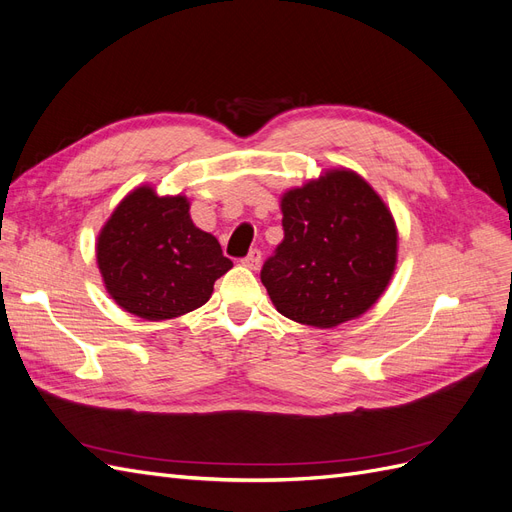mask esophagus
<instances>
[{"label":"esophagus","instance_id":"1","mask_svg":"<svg viewBox=\"0 0 512 512\" xmlns=\"http://www.w3.org/2000/svg\"><path fill=\"white\" fill-rule=\"evenodd\" d=\"M260 260H262L260 252H258V250H252L250 254H247V256L243 258V267H247V269H252V271H256V269L260 267Z\"/></svg>","mask_w":512,"mask_h":512}]
</instances>
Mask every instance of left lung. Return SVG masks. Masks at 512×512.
I'll return each mask as SVG.
<instances>
[{
    "label": "left lung",
    "mask_w": 512,
    "mask_h": 512,
    "mask_svg": "<svg viewBox=\"0 0 512 512\" xmlns=\"http://www.w3.org/2000/svg\"><path fill=\"white\" fill-rule=\"evenodd\" d=\"M284 241L260 271L282 316L316 329L363 316L397 267V226L380 194L333 168L282 194Z\"/></svg>",
    "instance_id": "obj_1"
}]
</instances>
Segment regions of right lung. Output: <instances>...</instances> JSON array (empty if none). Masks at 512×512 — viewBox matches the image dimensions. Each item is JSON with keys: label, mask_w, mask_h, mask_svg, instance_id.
Returning <instances> with one entry per match:
<instances>
[{"label": "right lung", "mask_w": 512, "mask_h": 512, "mask_svg": "<svg viewBox=\"0 0 512 512\" xmlns=\"http://www.w3.org/2000/svg\"><path fill=\"white\" fill-rule=\"evenodd\" d=\"M102 282L126 312L160 322L211 299L232 262L213 235L190 218L183 194L160 196L138 185L111 213L96 241Z\"/></svg>", "instance_id": "obj_1"}]
</instances>
